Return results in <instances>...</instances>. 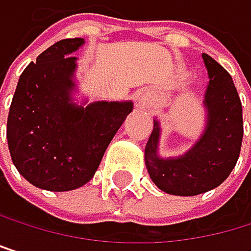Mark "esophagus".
I'll list each match as a JSON object with an SVG mask.
<instances>
[{"mask_svg": "<svg viewBox=\"0 0 251 251\" xmlns=\"http://www.w3.org/2000/svg\"><path fill=\"white\" fill-rule=\"evenodd\" d=\"M152 92L149 90H141L135 96V103L138 110H149L152 107Z\"/></svg>", "mask_w": 251, "mask_h": 251, "instance_id": "34e87169", "label": "esophagus"}]
</instances>
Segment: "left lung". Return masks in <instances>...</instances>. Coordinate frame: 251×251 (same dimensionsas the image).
<instances>
[{
    "mask_svg": "<svg viewBox=\"0 0 251 251\" xmlns=\"http://www.w3.org/2000/svg\"><path fill=\"white\" fill-rule=\"evenodd\" d=\"M208 69L203 107L205 129L184 155H159L161 126L153 120V131L144 149V162L153 184L173 196H197L214 190L233 170L243 143V105L232 76L208 54H201Z\"/></svg>",
    "mask_w": 251,
    "mask_h": 251,
    "instance_id": "left-lung-1",
    "label": "left lung"
}]
</instances>
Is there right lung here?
<instances>
[{"mask_svg":"<svg viewBox=\"0 0 251 251\" xmlns=\"http://www.w3.org/2000/svg\"><path fill=\"white\" fill-rule=\"evenodd\" d=\"M84 39H64L22 72L7 119V141L18 172L48 191L76 190L95 176L132 100L74 102Z\"/></svg>","mask_w":251,"mask_h":251,"instance_id":"1","label":"right lung"}]
</instances>
